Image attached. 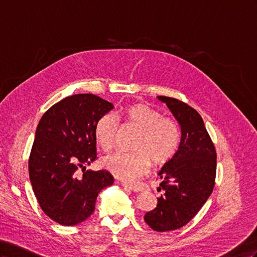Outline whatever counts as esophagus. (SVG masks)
<instances>
[{
  "mask_svg": "<svg viewBox=\"0 0 257 257\" xmlns=\"http://www.w3.org/2000/svg\"><path fill=\"white\" fill-rule=\"evenodd\" d=\"M121 186L124 188H128L130 190H133L135 192H142L144 190L147 189V186L144 183H140V182H121Z\"/></svg>",
  "mask_w": 257,
  "mask_h": 257,
  "instance_id": "34e87169",
  "label": "esophagus"
}]
</instances>
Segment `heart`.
Returning a JSON list of instances; mask_svg holds the SVG:
<instances>
[{
	"label": "heart",
	"mask_w": 257,
	"mask_h": 257,
	"mask_svg": "<svg viewBox=\"0 0 257 257\" xmlns=\"http://www.w3.org/2000/svg\"><path fill=\"white\" fill-rule=\"evenodd\" d=\"M126 123L139 129L134 152H118L104 159L102 165L122 180H134L148 172L151 161L163 165L173 159L180 144V127L173 117L162 116L159 110L143 103H135L122 110ZM118 121L111 114L102 116L95 123L94 138L105 153L115 148Z\"/></svg>",
	"instance_id": "heart-1"
}]
</instances>
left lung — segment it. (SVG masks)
Masks as SVG:
<instances>
[{
    "instance_id": "8db88e82",
    "label": "left lung",
    "mask_w": 257,
    "mask_h": 257,
    "mask_svg": "<svg viewBox=\"0 0 257 257\" xmlns=\"http://www.w3.org/2000/svg\"><path fill=\"white\" fill-rule=\"evenodd\" d=\"M181 128L178 151L159 173L164 194L144 215L155 231L179 229L191 220L212 194L216 177V151L197 111L177 98L157 96Z\"/></svg>"
}]
</instances>
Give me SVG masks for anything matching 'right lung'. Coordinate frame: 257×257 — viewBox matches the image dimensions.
Listing matches in <instances>:
<instances>
[{
  "mask_svg": "<svg viewBox=\"0 0 257 257\" xmlns=\"http://www.w3.org/2000/svg\"><path fill=\"white\" fill-rule=\"evenodd\" d=\"M113 108L94 94H74L50 107L38 123L29 178L39 205L60 225L87 219L101 190L114 183L106 170H85L96 159L95 123Z\"/></svg>",
  "mask_w": 257,
  "mask_h": 257,
  "instance_id": "1",
  "label": "right lung"
}]
</instances>
